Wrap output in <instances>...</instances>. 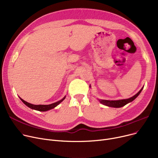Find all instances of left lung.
<instances>
[{"label": "left lung", "mask_w": 158, "mask_h": 158, "mask_svg": "<svg viewBox=\"0 0 158 158\" xmlns=\"http://www.w3.org/2000/svg\"><path fill=\"white\" fill-rule=\"evenodd\" d=\"M143 88L141 89L139 92L133 97H132L127 99H123V100H119V101H106V100H101L100 102L102 103L104 105L110 106V107H121L123 106L126 105L130 102H132L134 101L135 99L139 95V94L142 92Z\"/></svg>", "instance_id": "1"}]
</instances>
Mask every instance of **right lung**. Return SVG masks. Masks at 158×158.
I'll list each match as a JSON object with an SVG mask.
<instances>
[{
    "instance_id": "add662e5",
    "label": "right lung",
    "mask_w": 158,
    "mask_h": 158,
    "mask_svg": "<svg viewBox=\"0 0 158 158\" xmlns=\"http://www.w3.org/2000/svg\"><path fill=\"white\" fill-rule=\"evenodd\" d=\"M20 98L21 99V101L25 104H26L27 106H28L29 107H30V108H31L32 110H38V111H48L49 110H51L52 108H54L56 106H57L58 104H60L64 100V99L65 98V97L63 99H61V100H60V101L56 102L51 104H49V105H34V104L28 103L26 101H23V99H22L21 98Z\"/></svg>"
}]
</instances>
